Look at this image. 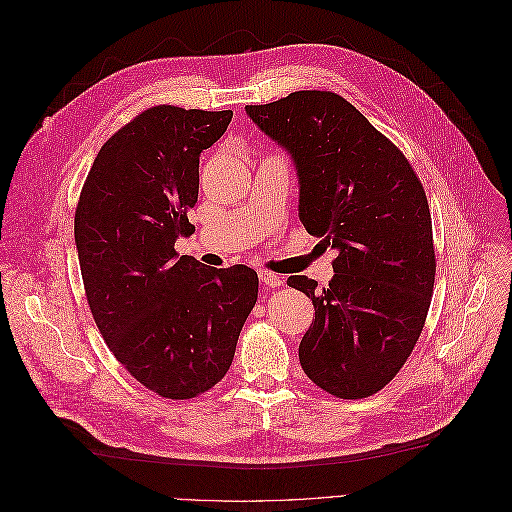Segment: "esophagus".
Instances as JSON below:
<instances>
[{"label": "esophagus", "mask_w": 512, "mask_h": 512, "mask_svg": "<svg viewBox=\"0 0 512 512\" xmlns=\"http://www.w3.org/2000/svg\"><path fill=\"white\" fill-rule=\"evenodd\" d=\"M258 279L262 281V285L266 289H275V287H281L285 283L283 277H279L275 273H268V270H258Z\"/></svg>", "instance_id": "obj_1"}]
</instances>
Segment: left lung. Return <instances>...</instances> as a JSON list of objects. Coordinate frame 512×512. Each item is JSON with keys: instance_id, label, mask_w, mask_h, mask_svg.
<instances>
[{"instance_id": "left-lung-1", "label": "left lung", "mask_w": 512, "mask_h": 512, "mask_svg": "<svg viewBox=\"0 0 512 512\" xmlns=\"http://www.w3.org/2000/svg\"><path fill=\"white\" fill-rule=\"evenodd\" d=\"M246 113L293 161L299 221L337 252L326 287L287 281L316 308L299 364L330 395L370 397L403 368L430 308L436 258L422 182L401 150L335 93L299 90Z\"/></svg>"}]
</instances>
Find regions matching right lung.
<instances>
[{
    "mask_svg": "<svg viewBox=\"0 0 512 512\" xmlns=\"http://www.w3.org/2000/svg\"><path fill=\"white\" fill-rule=\"evenodd\" d=\"M231 117L146 109L101 146L76 208L90 312L117 362L167 399H192L227 374L258 299L256 270L213 268L173 248L194 233L200 153Z\"/></svg>",
    "mask_w": 512,
    "mask_h": 512,
    "instance_id": "obj_1",
    "label": "right lung"
}]
</instances>
